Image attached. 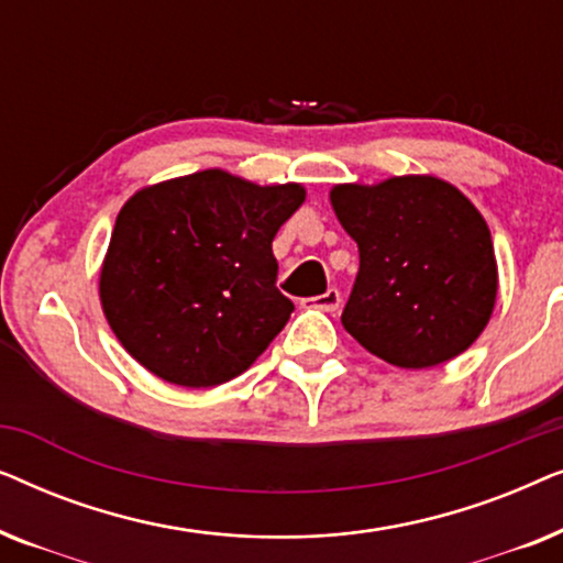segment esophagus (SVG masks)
Masks as SVG:
<instances>
[{
    "label": "esophagus",
    "instance_id": "34e87169",
    "mask_svg": "<svg viewBox=\"0 0 563 563\" xmlns=\"http://www.w3.org/2000/svg\"><path fill=\"white\" fill-rule=\"evenodd\" d=\"M305 307H312V310H320V312H335L338 307H341V291L328 289L325 295L305 299Z\"/></svg>",
    "mask_w": 563,
    "mask_h": 563
}]
</instances>
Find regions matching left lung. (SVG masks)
Masks as SVG:
<instances>
[{
    "label": "left lung",
    "instance_id": "8db88e82",
    "mask_svg": "<svg viewBox=\"0 0 563 563\" xmlns=\"http://www.w3.org/2000/svg\"><path fill=\"white\" fill-rule=\"evenodd\" d=\"M330 205L361 258L341 322L368 353L430 368L482 335L497 302V258L487 220L464 191L407 174L335 184Z\"/></svg>",
    "mask_w": 563,
    "mask_h": 563
}]
</instances>
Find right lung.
<instances>
[{
	"mask_svg": "<svg viewBox=\"0 0 563 563\" xmlns=\"http://www.w3.org/2000/svg\"><path fill=\"white\" fill-rule=\"evenodd\" d=\"M302 184H253L222 168L137 189L99 268V302L137 364L179 387L243 374L287 325L272 241Z\"/></svg>",
	"mask_w": 563,
	"mask_h": 563,
	"instance_id": "1",
	"label": "right lung"
}]
</instances>
